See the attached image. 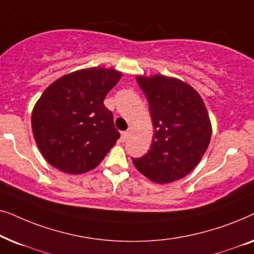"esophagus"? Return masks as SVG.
<instances>
[{"label": "esophagus", "instance_id": "esophagus-1", "mask_svg": "<svg viewBox=\"0 0 254 254\" xmlns=\"http://www.w3.org/2000/svg\"><path fill=\"white\" fill-rule=\"evenodd\" d=\"M127 137H128V131H123V133H121V142L126 141Z\"/></svg>", "mask_w": 254, "mask_h": 254}]
</instances>
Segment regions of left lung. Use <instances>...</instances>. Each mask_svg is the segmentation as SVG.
<instances>
[{
    "instance_id": "8db88e82",
    "label": "left lung",
    "mask_w": 254,
    "mask_h": 254,
    "mask_svg": "<svg viewBox=\"0 0 254 254\" xmlns=\"http://www.w3.org/2000/svg\"><path fill=\"white\" fill-rule=\"evenodd\" d=\"M136 81L148 99L155 130L147 154L131 159L151 182L172 183L189 175L206 152L209 116L199 93L180 79L155 75L137 76Z\"/></svg>"
}]
</instances>
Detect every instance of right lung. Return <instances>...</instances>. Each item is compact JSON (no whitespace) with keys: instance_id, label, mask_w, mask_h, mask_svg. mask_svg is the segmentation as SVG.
I'll use <instances>...</instances> for the list:
<instances>
[{"instance_id":"1","label":"right lung","mask_w":254,"mask_h":254,"mask_svg":"<svg viewBox=\"0 0 254 254\" xmlns=\"http://www.w3.org/2000/svg\"><path fill=\"white\" fill-rule=\"evenodd\" d=\"M120 77L114 69H82L45 90L31 123L38 148L51 165L79 175L103 161L120 137L103 103Z\"/></svg>"}]
</instances>
